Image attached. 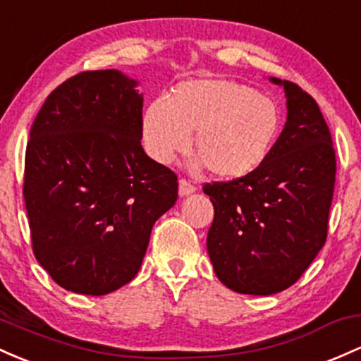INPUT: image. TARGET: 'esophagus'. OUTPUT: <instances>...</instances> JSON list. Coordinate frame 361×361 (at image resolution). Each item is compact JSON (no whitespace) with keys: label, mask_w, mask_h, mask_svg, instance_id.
I'll use <instances>...</instances> for the list:
<instances>
[{"label":"esophagus","mask_w":361,"mask_h":361,"mask_svg":"<svg viewBox=\"0 0 361 361\" xmlns=\"http://www.w3.org/2000/svg\"><path fill=\"white\" fill-rule=\"evenodd\" d=\"M178 185H180V188H178V192H180L181 197L190 195V193L195 192V187H193V185L190 183L188 180H183V178H181V180L178 181Z\"/></svg>","instance_id":"esophagus-1"}]
</instances>
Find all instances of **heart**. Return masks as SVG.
I'll list each match as a JSON object with an SVG mask.
<instances>
[{"instance_id": "obj_1", "label": "heart", "mask_w": 361, "mask_h": 361, "mask_svg": "<svg viewBox=\"0 0 361 361\" xmlns=\"http://www.w3.org/2000/svg\"><path fill=\"white\" fill-rule=\"evenodd\" d=\"M279 126V108L267 94L226 78H197L147 106L142 137L149 156L168 164L190 147L193 133L200 164L217 178L236 180L264 164Z\"/></svg>"}]
</instances>
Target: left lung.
<instances>
[{"label": "left lung", "mask_w": 361, "mask_h": 361, "mask_svg": "<svg viewBox=\"0 0 361 361\" xmlns=\"http://www.w3.org/2000/svg\"><path fill=\"white\" fill-rule=\"evenodd\" d=\"M288 118L260 168L231 181L204 185L214 205L207 252L229 290L274 295L302 277L327 238L336 152L315 99L293 82Z\"/></svg>", "instance_id": "8db88e82"}]
</instances>
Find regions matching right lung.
<instances>
[{"label": "right lung", "instance_id": "add662e5", "mask_svg": "<svg viewBox=\"0 0 361 361\" xmlns=\"http://www.w3.org/2000/svg\"><path fill=\"white\" fill-rule=\"evenodd\" d=\"M118 70L82 71L39 109L23 199L37 262L66 291L125 286L152 226L178 199V176L142 149L144 97Z\"/></svg>", "mask_w": 361, "mask_h": 361}]
</instances>
